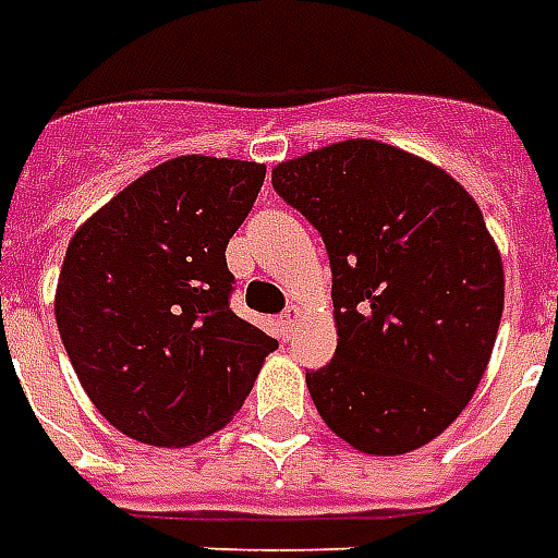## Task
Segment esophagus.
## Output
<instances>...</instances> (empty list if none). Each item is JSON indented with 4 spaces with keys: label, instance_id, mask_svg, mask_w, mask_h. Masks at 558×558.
Instances as JSON below:
<instances>
[{
    "label": "esophagus",
    "instance_id": "obj_1",
    "mask_svg": "<svg viewBox=\"0 0 558 558\" xmlns=\"http://www.w3.org/2000/svg\"><path fill=\"white\" fill-rule=\"evenodd\" d=\"M303 320V308L300 305H288V312L279 317V326H282V335H291L296 332V326Z\"/></svg>",
    "mask_w": 558,
    "mask_h": 558
}]
</instances>
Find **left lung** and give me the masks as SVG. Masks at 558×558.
I'll return each mask as SVG.
<instances>
[{
  "mask_svg": "<svg viewBox=\"0 0 558 558\" xmlns=\"http://www.w3.org/2000/svg\"><path fill=\"white\" fill-rule=\"evenodd\" d=\"M324 234L338 347L305 374L317 412L367 456H403L471 403L502 317V258L453 175L383 141H338L274 167Z\"/></svg>",
  "mask_w": 558,
  "mask_h": 558,
  "instance_id": "left-lung-1",
  "label": "left lung"
}]
</instances>
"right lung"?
Returning a JSON list of instances; mask_svg holds the SVG:
<instances>
[{
	"label": "right lung",
	"instance_id": "1",
	"mask_svg": "<svg viewBox=\"0 0 558 558\" xmlns=\"http://www.w3.org/2000/svg\"><path fill=\"white\" fill-rule=\"evenodd\" d=\"M267 167L179 155L90 215L66 246L56 320L105 421L149 447H191L232 421L279 343L229 308L226 244Z\"/></svg>",
	"mask_w": 558,
	"mask_h": 558
}]
</instances>
